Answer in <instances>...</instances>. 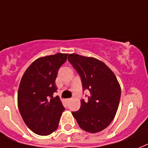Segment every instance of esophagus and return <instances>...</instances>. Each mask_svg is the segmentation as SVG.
I'll return each mask as SVG.
<instances>
[{"label": "esophagus", "instance_id": "1", "mask_svg": "<svg viewBox=\"0 0 148 148\" xmlns=\"http://www.w3.org/2000/svg\"><path fill=\"white\" fill-rule=\"evenodd\" d=\"M70 100H71V99H66V101H67V102H69V101H70Z\"/></svg>", "mask_w": 148, "mask_h": 148}]
</instances>
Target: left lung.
Wrapping results in <instances>:
<instances>
[{
	"instance_id": "left-lung-1",
	"label": "left lung",
	"mask_w": 148,
	"mask_h": 148,
	"mask_svg": "<svg viewBox=\"0 0 148 148\" xmlns=\"http://www.w3.org/2000/svg\"><path fill=\"white\" fill-rule=\"evenodd\" d=\"M68 59L80 75L83 91L88 90L90 94L87 100H80V109L72 115L83 130L101 132L113 120L119 107L121 88L117 78L97 58L70 54Z\"/></svg>"
}]
</instances>
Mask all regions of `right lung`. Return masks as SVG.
I'll use <instances>...</instances> for the list:
<instances>
[{"label":"right lung","instance_id":"1","mask_svg":"<svg viewBox=\"0 0 148 148\" xmlns=\"http://www.w3.org/2000/svg\"><path fill=\"white\" fill-rule=\"evenodd\" d=\"M68 54L39 58L24 73L18 90V108L24 122L39 135H49L58 126L64 111L57 92L55 79Z\"/></svg>","mask_w":148,"mask_h":148}]
</instances>
